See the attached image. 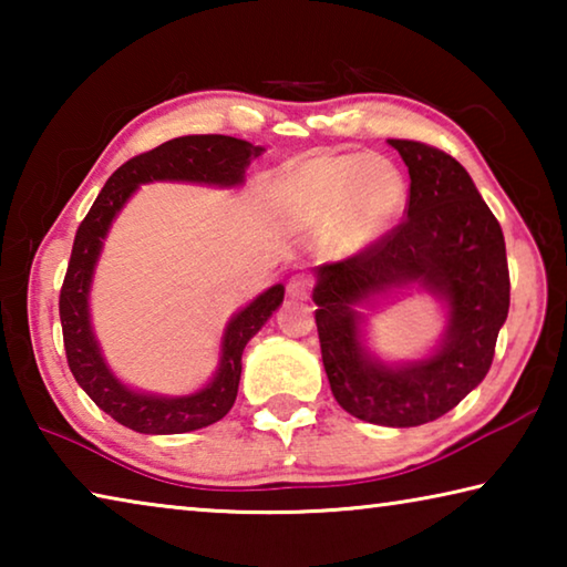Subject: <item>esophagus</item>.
<instances>
[{
  "mask_svg": "<svg viewBox=\"0 0 567 567\" xmlns=\"http://www.w3.org/2000/svg\"><path fill=\"white\" fill-rule=\"evenodd\" d=\"M287 292H290V297H295V300H307L312 292V280L307 275H295V277H290Z\"/></svg>",
  "mask_w": 567,
  "mask_h": 567,
  "instance_id": "1",
  "label": "esophagus"
}]
</instances>
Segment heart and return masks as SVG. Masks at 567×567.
Here are the masks:
<instances>
[{
    "mask_svg": "<svg viewBox=\"0 0 567 567\" xmlns=\"http://www.w3.org/2000/svg\"><path fill=\"white\" fill-rule=\"evenodd\" d=\"M300 197L315 215L334 209V239L358 249L380 237L405 203V182L382 157L324 155L300 172Z\"/></svg>",
    "mask_w": 567,
    "mask_h": 567,
    "instance_id": "heart-1",
    "label": "heart"
}]
</instances>
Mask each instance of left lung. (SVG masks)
Returning <instances> with one entry per match:
<instances>
[{
  "mask_svg": "<svg viewBox=\"0 0 567 567\" xmlns=\"http://www.w3.org/2000/svg\"><path fill=\"white\" fill-rule=\"evenodd\" d=\"M410 172L405 219L358 255L315 267L322 364L334 400L372 425L415 427L443 417L493 364L511 307L505 237L473 179L447 152L388 140ZM417 284L449 307V330L425 361L388 365L361 344L357 307Z\"/></svg>",
  "mask_w": 567,
  "mask_h": 567,
  "instance_id": "1",
  "label": "left lung"
}]
</instances>
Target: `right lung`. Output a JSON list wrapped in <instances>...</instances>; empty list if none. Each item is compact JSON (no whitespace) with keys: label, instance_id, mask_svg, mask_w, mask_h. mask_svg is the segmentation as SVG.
I'll list each match as a JSON object with an SVG mask.
<instances>
[{"label":"right lung","instance_id":"add662e5","mask_svg":"<svg viewBox=\"0 0 567 567\" xmlns=\"http://www.w3.org/2000/svg\"><path fill=\"white\" fill-rule=\"evenodd\" d=\"M262 147L225 134H187L169 140L150 152L132 157L114 172L107 185L94 199L87 217L74 235L72 257L66 265L60 292V320L64 334V352L74 380L94 400V405L107 412L120 425L145 435H177L207 427L223 420L235 405L239 375H243V352L249 338L260 332L270 315L285 297L282 285H272L255 297L245 310L227 322L223 334L219 368L209 385L182 398L147 395L124 385L104 362L97 338L90 322V287L94 265L100 260L102 243L134 189L145 182L177 179L199 182V185L235 187L245 182L249 162L262 155Z\"/></svg>","mask_w":567,"mask_h":567}]
</instances>
